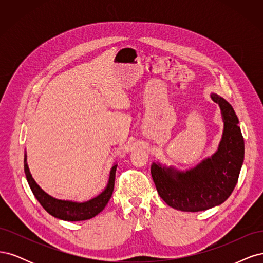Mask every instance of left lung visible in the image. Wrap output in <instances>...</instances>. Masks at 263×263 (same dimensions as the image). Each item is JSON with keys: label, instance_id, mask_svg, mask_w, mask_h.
Returning a JSON list of instances; mask_svg holds the SVG:
<instances>
[{"label": "left lung", "instance_id": "obj_1", "mask_svg": "<svg viewBox=\"0 0 263 263\" xmlns=\"http://www.w3.org/2000/svg\"><path fill=\"white\" fill-rule=\"evenodd\" d=\"M212 100L220 107L224 130L216 153L186 171L151 164L158 194L171 208L200 212L224 203L234 191L245 157V142L233 106L217 94Z\"/></svg>", "mask_w": 263, "mask_h": 263}]
</instances>
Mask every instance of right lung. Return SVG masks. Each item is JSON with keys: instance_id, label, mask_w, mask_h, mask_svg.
Segmentation results:
<instances>
[{"instance_id": "add662e5", "label": "right lung", "mask_w": 263, "mask_h": 263, "mask_svg": "<svg viewBox=\"0 0 263 263\" xmlns=\"http://www.w3.org/2000/svg\"><path fill=\"white\" fill-rule=\"evenodd\" d=\"M117 164H114L110 169L109 172V179L108 183L101 194H99L97 197L92 198V200L83 202V203H78L72 201H63L58 200V198H54L47 194L44 190L41 189L35 180L31 177L29 172L27 160H26V154L24 157V171L26 174V179L28 184L30 186L31 192L37 198V201L41 203L43 208L48 212L53 217L59 218L62 220H68V221H78V220H85L90 219L94 216H97L99 213H101L106 204L108 203L110 196L113 194L114 190V182H115V172H116Z\"/></svg>"}]
</instances>
